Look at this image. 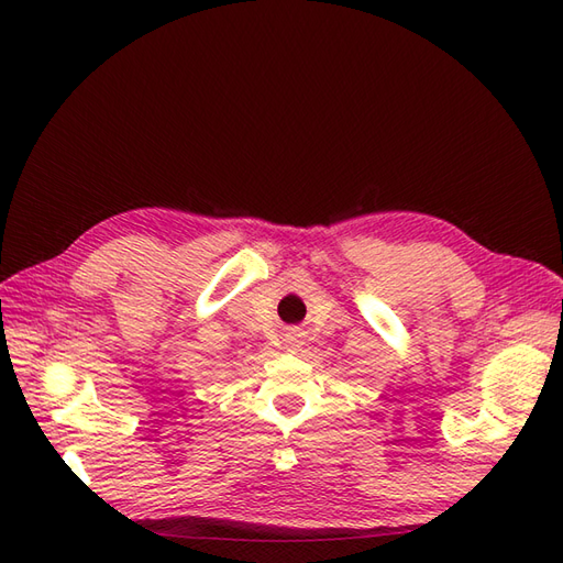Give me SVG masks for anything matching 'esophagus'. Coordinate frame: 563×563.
I'll return each instance as SVG.
<instances>
[{"label":"esophagus","mask_w":563,"mask_h":563,"mask_svg":"<svg viewBox=\"0 0 563 563\" xmlns=\"http://www.w3.org/2000/svg\"><path fill=\"white\" fill-rule=\"evenodd\" d=\"M287 344H290L292 349H295V346H299V344H301V342H299V334H297V332H290V334H287Z\"/></svg>","instance_id":"obj_1"}]
</instances>
